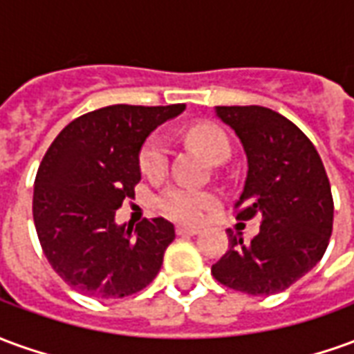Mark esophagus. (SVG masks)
Returning a JSON list of instances; mask_svg holds the SVG:
<instances>
[{
  "instance_id": "esophagus-1",
  "label": "esophagus",
  "mask_w": 354,
  "mask_h": 354,
  "mask_svg": "<svg viewBox=\"0 0 354 354\" xmlns=\"http://www.w3.org/2000/svg\"><path fill=\"white\" fill-rule=\"evenodd\" d=\"M199 231V227H192V225H178L176 227L178 235H197Z\"/></svg>"
}]
</instances>
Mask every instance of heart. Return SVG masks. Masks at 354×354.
Masks as SVG:
<instances>
[{
    "label": "heart",
    "instance_id": "obj_1",
    "mask_svg": "<svg viewBox=\"0 0 354 354\" xmlns=\"http://www.w3.org/2000/svg\"><path fill=\"white\" fill-rule=\"evenodd\" d=\"M189 140L207 155L212 162H222L230 157L231 146L227 136L216 127H193L189 131ZM170 147L169 142L161 134H153L146 140L140 151V170L149 180H161L169 172ZM216 197L212 193L201 192L189 185H170L157 197V208L170 220L193 223L199 222L205 210L212 207Z\"/></svg>",
    "mask_w": 354,
    "mask_h": 354
}]
</instances>
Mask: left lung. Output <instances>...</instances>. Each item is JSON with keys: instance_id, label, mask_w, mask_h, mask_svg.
<instances>
[{"instance_id": "8db88e82", "label": "left lung", "mask_w": 354, "mask_h": 354, "mask_svg": "<svg viewBox=\"0 0 354 354\" xmlns=\"http://www.w3.org/2000/svg\"><path fill=\"white\" fill-rule=\"evenodd\" d=\"M216 113L237 132L248 159L235 218L258 216L261 225L250 243L227 230L230 248L212 274L231 290L271 296L309 273L326 252L334 225L326 170L311 140L273 109L218 106Z\"/></svg>"}]
</instances>
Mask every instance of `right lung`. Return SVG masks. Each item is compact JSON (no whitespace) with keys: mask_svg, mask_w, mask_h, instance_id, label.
<instances>
[{"mask_svg":"<svg viewBox=\"0 0 354 354\" xmlns=\"http://www.w3.org/2000/svg\"><path fill=\"white\" fill-rule=\"evenodd\" d=\"M184 108L106 106L73 119L50 144L32 212L43 254L68 286L115 299L146 288L159 273L174 225L165 218L117 225L115 210L134 197L147 136Z\"/></svg>","mask_w":354,"mask_h":354,"instance_id":"1","label":"right lung"}]
</instances>
